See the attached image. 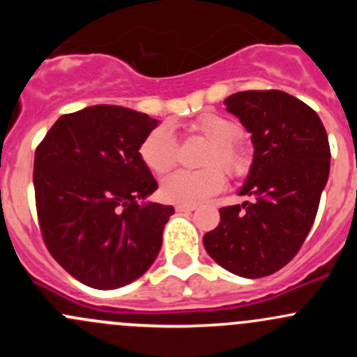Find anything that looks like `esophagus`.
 <instances>
[{
  "instance_id": "obj_1",
  "label": "esophagus",
  "mask_w": 357,
  "mask_h": 357,
  "mask_svg": "<svg viewBox=\"0 0 357 357\" xmlns=\"http://www.w3.org/2000/svg\"><path fill=\"white\" fill-rule=\"evenodd\" d=\"M176 211H178V212H193V211H197V205L178 204V205H176Z\"/></svg>"
}]
</instances>
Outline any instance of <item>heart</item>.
<instances>
[{
    "label": "heart",
    "mask_w": 357,
    "mask_h": 357,
    "mask_svg": "<svg viewBox=\"0 0 357 357\" xmlns=\"http://www.w3.org/2000/svg\"><path fill=\"white\" fill-rule=\"evenodd\" d=\"M190 132L211 143L202 158V171H176L162 179V199L174 204H200L225 188V172L233 178L243 176L250 165L245 146L238 142L242 128L226 115L208 114L197 117L188 126ZM143 164L155 174H164L178 160V139L169 126L162 124L149 132L139 145Z\"/></svg>",
    "instance_id": "1"
}]
</instances>
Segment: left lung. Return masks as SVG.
I'll list each match as a JSON object with an SVG mask.
<instances>
[{"mask_svg":"<svg viewBox=\"0 0 357 357\" xmlns=\"http://www.w3.org/2000/svg\"><path fill=\"white\" fill-rule=\"evenodd\" d=\"M225 105L252 135L254 162L240 195L254 200L219 208L204 247L233 275L262 278L289 264L314 222L330 174L328 136L311 107L278 89L235 93Z\"/></svg>","mask_w":357,"mask_h":357,"instance_id":"1","label":"left lung"}]
</instances>
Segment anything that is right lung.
I'll return each mask as SVG.
<instances>
[{
  "mask_svg": "<svg viewBox=\"0 0 357 357\" xmlns=\"http://www.w3.org/2000/svg\"><path fill=\"white\" fill-rule=\"evenodd\" d=\"M157 119L117 105L66 114L34 155V193L45 245L68 275L112 290L155 261L174 208L139 202L158 188L139 157Z\"/></svg>",
  "mask_w": 357,
  "mask_h": 357,
  "instance_id": "add662e5",
  "label": "right lung"
}]
</instances>
